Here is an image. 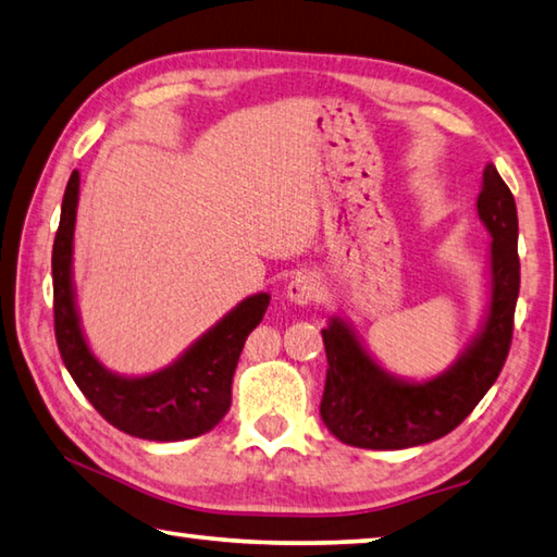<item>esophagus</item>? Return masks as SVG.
I'll return each instance as SVG.
<instances>
[{
    "mask_svg": "<svg viewBox=\"0 0 557 557\" xmlns=\"http://www.w3.org/2000/svg\"><path fill=\"white\" fill-rule=\"evenodd\" d=\"M321 297H323V285L319 275H313V272H297V275L289 280L287 299L295 301V305L299 307L317 305Z\"/></svg>",
    "mask_w": 557,
    "mask_h": 557,
    "instance_id": "34e87169",
    "label": "esophagus"
}]
</instances>
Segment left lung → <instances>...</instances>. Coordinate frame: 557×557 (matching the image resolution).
Returning a JSON list of instances; mask_svg holds the SVG:
<instances>
[{"instance_id":"left-lung-1","label":"left lung","mask_w":557,"mask_h":557,"mask_svg":"<svg viewBox=\"0 0 557 557\" xmlns=\"http://www.w3.org/2000/svg\"><path fill=\"white\" fill-rule=\"evenodd\" d=\"M478 214L494 238L490 313L448 372L429 382L394 380L341 319L321 329L329 360L321 419L338 441L370 450L423 446L458 429L497 382L511 348L521 265L517 201L492 163L482 173Z\"/></svg>"}]
</instances>
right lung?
<instances>
[{
    "label": "right lung",
    "instance_id": "obj_1",
    "mask_svg": "<svg viewBox=\"0 0 557 557\" xmlns=\"http://www.w3.org/2000/svg\"><path fill=\"white\" fill-rule=\"evenodd\" d=\"M77 170L67 180L60 226L53 240V323L60 358L70 377L111 426L146 441L201 436L231 407V382L248 333L265 317L270 295H252L207 331L173 366L148 377L111 375L89 352L75 311L73 234L77 214Z\"/></svg>",
    "mask_w": 557,
    "mask_h": 557
}]
</instances>
